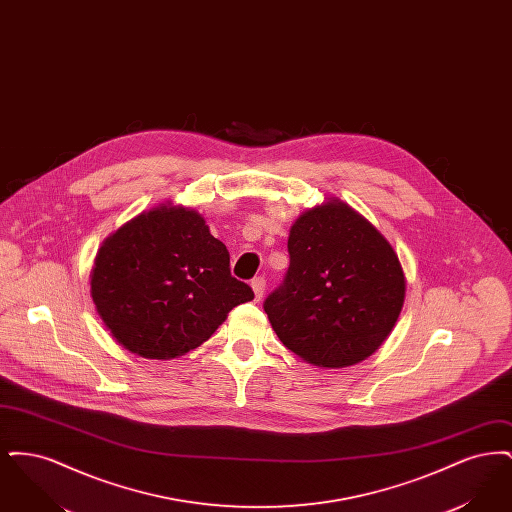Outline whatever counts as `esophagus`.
<instances>
[{
  "mask_svg": "<svg viewBox=\"0 0 512 512\" xmlns=\"http://www.w3.org/2000/svg\"><path fill=\"white\" fill-rule=\"evenodd\" d=\"M251 288H253V293H255V301H261L263 299V295H265V288H267V282H265V278H253L251 280Z\"/></svg>",
  "mask_w": 512,
  "mask_h": 512,
  "instance_id": "obj_1",
  "label": "esophagus"
}]
</instances>
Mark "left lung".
Instances as JSON below:
<instances>
[{
    "instance_id": "8db88e82",
    "label": "left lung",
    "mask_w": 512,
    "mask_h": 512,
    "mask_svg": "<svg viewBox=\"0 0 512 512\" xmlns=\"http://www.w3.org/2000/svg\"><path fill=\"white\" fill-rule=\"evenodd\" d=\"M288 251V272L263 305L276 336L311 365L365 361L390 336L405 301L390 242L332 199L295 220Z\"/></svg>"
}]
</instances>
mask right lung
Wrapping results in <instances>:
<instances>
[{"instance_id": "right-lung-1", "label": "right lung", "mask_w": 512, "mask_h": 512, "mask_svg": "<svg viewBox=\"0 0 512 512\" xmlns=\"http://www.w3.org/2000/svg\"><path fill=\"white\" fill-rule=\"evenodd\" d=\"M92 297L124 349L174 359L209 340L253 290L230 274L226 245L199 213L161 205L99 247Z\"/></svg>"}]
</instances>
